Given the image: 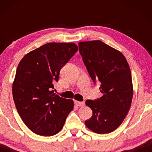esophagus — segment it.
I'll return each instance as SVG.
<instances>
[{
	"mask_svg": "<svg viewBox=\"0 0 152 152\" xmlns=\"http://www.w3.org/2000/svg\"><path fill=\"white\" fill-rule=\"evenodd\" d=\"M75 103L77 105L79 106V107H83L85 104L84 102H78V101H76Z\"/></svg>",
	"mask_w": 152,
	"mask_h": 152,
	"instance_id": "esophagus-1",
	"label": "esophagus"
}]
</instances>
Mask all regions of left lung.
Listing matches in <instances>:
<instances>
[{
    "instance_id": "left-lung-1",
    "label": "left lung",
    "mask_w": 152,
    "mask_h": 152,
    "mask_svg": "<svg viewBox=\"0 0 152 152\" xmlns=\"http://www.w3.org/2000/svg\"><path fill=\"white\" fill-rule=\"evenodd\" d=\"M79 50L93 82L100 83L102 93L98 99L86 101L93 115L85 124L97 134H109L122 124L132 104L130 68L120 51L101 41L79 43Z\"/></svg>"
}]
</instances>
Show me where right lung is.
<instances>
[{"instance_id": "obj_1", "label": "right lung", "mask_w": 152, "mask_h": 152, "mask_svg": "<svg viewBox=\"0 0 152 152\" xmlns=\"http://www.w3.org/2000/svg\"><path fill=\"white\" fill-rule=\"evenodd\" d=\"M78 50L73 43H48L24 56L12 86L16 108L34 134L51 136L63 128L73 101L54 93L59 72Z\"/></svg>"}]
</instances>
